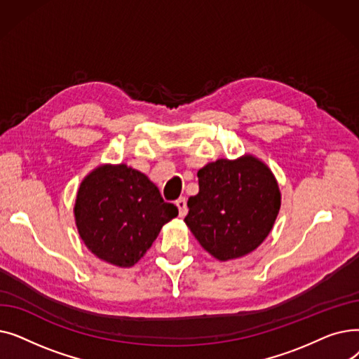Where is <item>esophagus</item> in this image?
Returning a JSON list of instances; mask_svg holds the SVG:
<instances>
[{"label":"esophagus","instance_id":"1","mask_svg":"<svg viewBox=\"0 0 359 359\" xmlns=\"http://www.w3.org/2000/svg\"><path fill=\"white\" fill-rule=\"evenodd\" d=\"M176 206H177V210H179V217H184L186 214H187V205H186V199L184 198H179L177 201H176Z\"/></svg>","mask_w":359,"mask_h":359}]
</instances>
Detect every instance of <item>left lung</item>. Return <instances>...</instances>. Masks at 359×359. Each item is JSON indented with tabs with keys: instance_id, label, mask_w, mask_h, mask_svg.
<instances>
[{
	"instance_id": "left-lung-1",
	"label": "left lung",
	"mask_w": 359,
	"mask_h": 359,
	"mask_svg": "<svg viewBox=\"0 0 359 359\" xmlns=\"http://www.w3.org/2000/svg\"><path fill=\"white\" fill-rule=\"evenodd\" d=\"M199 194L187 201L184 222L201 246L225 262L257 249L271 233L280 192L271 168L246 154L219 158L198 172Z\"/></svg>"
}]
</instances>
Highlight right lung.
<instances>
[{
    "mask_svg": "<svg viewBox=\"0 0 359 359\" xmlns=\"http://www.w3.org/2000/svg\"><path fill=\"white\" fill-rule=\"evenodd\" d=\"M177 214L153 182L126 164L94 168L81 182L74 206L88 250L119 268L134 266Z\"/></svg>",
    "mask_w": 359,
    "mask_h": 359,
    "instance_id": "add662e5",
    "label": "right lung"
}]
</instances>
